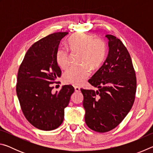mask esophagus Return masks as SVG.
Instances as JSON below:
<instances>
[{
	"mask_svg": "<svg viewBox=\"0 0 153 153\" xmlns=\"http://www.w3.org/2000/svg\"><path fill=\"white\" fill-rule=\"evenodd\" d=\"M74 88H75V91H76V92H79L80 91V88H79V87H78V86H75Z\"/></svg>",
	"mask_w": 153,
	"mask_h": 153,
	"instance_id": "34e87169",
	"label": "esophagus"
}]
</instances>
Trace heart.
I'll use <instances>...</instances> for the list:
<instances>
[{"label": "heart", "mask_w": 153, "mask_h": 153, "mask_svg": "<svg viewBox=\"0 0 153 153\" xmlns=\"http://www.w3.org/2000/svg\"><path fill=\"white\" fill-rule=\"evenodd\" d=\"M67 46L71 51H79V66H72L65 71L64 80L66 83L74 85H80L85 82L90 74V69L97 68L104 61L106 55V46L100 38H94V36L79 32L69 38ZM56 61L62 69H66L69 65V53L66 49L59 48L56 53Z\"/></svg>", "instance_id": "b5f03b06"}]
</instances>
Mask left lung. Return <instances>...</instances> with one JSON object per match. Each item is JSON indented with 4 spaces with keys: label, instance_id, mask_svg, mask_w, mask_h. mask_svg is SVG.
I'll return each instance as SVG.
<instances>
[{
    "label": "left lung",
    "instance_id": "left-lung-1",
    "mask_svg": "<svg viewBox=\"0 0 153 153\" xmlns=\"http://www.w3.org/2000/svg\"><path fill=\"white\" fill-rule=\"evenodd\" d=\"M108 53L102 65L88 80L98 90L81 88L85 121L97 132L116 128L132 107L136 92V77L128 51L123 42L107 34Z\"/></svg>",
    "mask_w": 153,
    "mask_h": 153
}]
</instances>
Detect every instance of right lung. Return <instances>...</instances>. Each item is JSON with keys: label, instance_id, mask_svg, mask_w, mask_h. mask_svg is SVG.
Listing matches in <instances>:
<instances>
[{"label": "right lung", "instance_id": "right-lung-1", "mask_svg": "<svg viewBox=\"0 0 153 153\" xmlns=\"http://www.w3.org/2000/svg\"><path fill=\"white\" fill-rule=\"evenodd\" d=\"M68 32H56L37 41L28 49L18 70L17 95L25 118L35 128L53 130L61 125L64 109L74 88L65 85L52 93V84L61 77L56 53L61 39Z\"/></svg>", "mask_w": 153, "mask_h": 153}]
</instances>
